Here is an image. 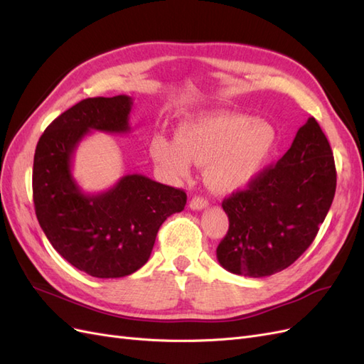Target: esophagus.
Listing matches in <instances>:
<instances>
[{"mask_svg":"<svg viewBox=\"0 0 364 364\" xmlns=\"http://www.w3.org/2000/svg\"><path fill=\"white\" fill-rule=\"evenodd\" d=\"M208 200L203 198V197H193L189 203V208L192 210H201V209H206L208 208Z\"/></svg>","mask_w":364,"mask_h":364,"instance_id":"esophagus-1","label":"esophagus"}]
</instances>
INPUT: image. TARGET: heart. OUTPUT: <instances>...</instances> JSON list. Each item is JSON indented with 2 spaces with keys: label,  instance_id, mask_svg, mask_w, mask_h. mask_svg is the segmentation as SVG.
<instances>
[{
  "label": "heart",
  "instance_id": "obj_1",
  "mask_svg": "<svg viewBox=\"0 0 364 364\" xmlns=\"http://www.w3.org/2000/svg\"><path fill=\"white\" fill-rule=\"evenodd\" d=\"M277 143V130L267 121L220 114L186 121L176 129L175 139L154 136L149 154L175 180L188 178L191 161L208 166L210 188L230 193L245 189L263 172Z\"/></svg>",
  "mask_w": 364,
  "mask_h": 364
}]
</instances>
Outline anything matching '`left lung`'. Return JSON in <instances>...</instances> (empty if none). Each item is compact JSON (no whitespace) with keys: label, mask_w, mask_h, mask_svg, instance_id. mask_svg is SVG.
Wrapping results in <instances>:
<instances>
[{"label":"left lung","mask_w":364,"mask_h":364,"mask_svg":"<svg viewBox=\"0 0 364 364\" xmlns=\"http://www.w3.org/2000/svg\"><path fill=\"white\" fill-rule=\"evenodd\" d=\"M335 188L331 144L311 117L275 166L223 201L229 230L217 247L218 263L254 278L289 267L318 234Z\"/></svg>","instance_id":"1"}]
</instances>
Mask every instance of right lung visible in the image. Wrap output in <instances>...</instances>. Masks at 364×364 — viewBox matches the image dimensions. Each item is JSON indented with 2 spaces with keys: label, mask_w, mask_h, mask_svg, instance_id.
<instances>
[{
  "label": "right lung",
  "mask_w": 364,
  "mask_h": 364,
  "mask_svg": "<svg viewBox=\"0 0 364 364\" xmlns=\"http://www.w3.org/2000/svg\"><path fill=\"white\" fill-rule=\"evenodd\" d=\"M132 105L127 95L77 102L44 130L33 156V203L43 232L66 262L97 278L126 277L143 267L158 229L188 200L184 191L139 173L100 193H85L73 178L81 139L92 130L129 132Z\"/></svg>",
  "instance_id": "right-lung-1"
}]
</instances>
